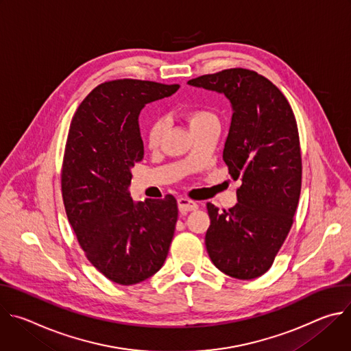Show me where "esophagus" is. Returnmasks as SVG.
Returning <instances> with one entry per match:
<instances>
[{
  "mask_svg": "<svg viewBox=\"0 0 351 351\" xmlns=\"http://www.w3.org/2000/svg\"><path fill=\"white\" fill-rule=\"evenodd\" d=\"M178 207L180 213H189V211H195L198 208V204L187 197H180L178 199Z\"/></svg>",
  "mask_w": 351,
  "mask_h": 351,
  "instance_id": "1",
  "label": "esophagus"
}]
</instances>
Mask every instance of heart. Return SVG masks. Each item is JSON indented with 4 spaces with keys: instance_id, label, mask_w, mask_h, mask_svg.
Wrapping results in <instances>:
<instances>
[{
    "instance_id": "obj_1",
    "label": "heart",
    "mask_w": 351,
    "mask_h": 351,
    "mask_svg": "<svg viewBox=\"0 0 351 351\" xmlns=\"http://www.w3.org/2000/svg\"><path fill=\"white\" fill-rule=\"evenodd\" d=\"M182 117L189 123L191 132L195 130V129L203 128L206 125L218 122V118L214 112H211L208 108L198 107V106H194V107H190V108L184 110L182 112ZM164 132H165V122L162 119L153 121L147 129V136H145L147 145L149 148H153V149L157 148L161 143Z\"/></svg>"
}]
</instances>
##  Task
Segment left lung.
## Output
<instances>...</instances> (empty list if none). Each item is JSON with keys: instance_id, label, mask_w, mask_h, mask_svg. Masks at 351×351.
I'll list each match as a JSON object with an SVG mask.
<instances>
[{"instance_id": "obj_1", "label": "left lung", "mask_w": 351, "mask_h": 351, "mask_svg": "<svg viewBox=\"0 0 351 351\" xmlns=\"http://www.w3.org/2000/svg\"><path fill=\"white\" fill-rule=\"evenodd\" d=\"M223 93L233 115L223 161L240 179L237 204L219 211L207 203V252L223 274L250 280L264 275L285 243L302 190V152L293 110L263 75L230 68L189 80Z\"/></svg>"}]
</instances>
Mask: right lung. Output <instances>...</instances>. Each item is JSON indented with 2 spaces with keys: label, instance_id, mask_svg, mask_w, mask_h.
Returning a JSON list of instances; mask_svg holds the SVG:
<instances>
[{
  "label": "right lung",
  "instance_id": "1",
  "mask_svg": "<svg viewBox=\"0 0 351 351\" xmlns=\"http://www.w3.org/2000/svg\"><path fill=\"white\" fill-rule=\"evenodd\" d=\"M179 84L117 79L98 84L75 112L61 171L69 223L87 260L110 280L130 286L164 265L178 221L172 194L134 203L130 168L144 157L141 108Z\"/></svg>",
  "mask_w": 351,
  "mask_h": 351
}]
</instances>
